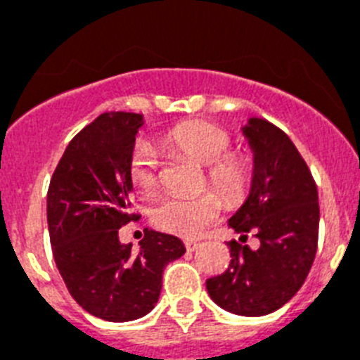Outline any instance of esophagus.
<instances>
[{"mask_svg": "<svg viewBox=\"0 0 360 360\" xmlns=\"http://www.w3.org/2000/svg\"><path fill=\"white\" fill-rule=\"evenodd\" d=\"M184 245H186V249L189 250V252H195V250L200 247L198 241H193V240H186L184 241Z\"/></svg>", "mask_w": 360, "mask_h": 360, "instance_id": "1", "label": "esophagus"}]
</instances>
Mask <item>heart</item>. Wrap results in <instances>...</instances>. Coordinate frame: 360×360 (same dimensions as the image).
<instances>
[{
  "label": "heart",
  "instance_id": "1",
  "mask_svg": "<svg viewBox=\"0 0 360 360\" xmlns=\"http://www.w3.org/2000/svg\"><path fill=\"white\" fill-rule=\"evenodd\" d=\"M164 144L205 165L209 184L231 203L247 198L254 182V164L240 151H229L231 136L214 124L187 120L164 135ZM158 151L149 142H136L129 157V178L139 191L151 195L158 187ZM224 211V198L216 191L195 196H167L151 212L157 229L180 238H196Z\"/></svg>",
  "mask_w": 360,
  "mask_h": 360
}]
</instances>
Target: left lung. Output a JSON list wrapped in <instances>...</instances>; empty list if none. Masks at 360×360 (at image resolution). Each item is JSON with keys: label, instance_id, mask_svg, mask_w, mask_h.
I'll return each instance as SVG.
<instances>
[{"label": "left lung", "instance_id": "1", "mask_svg": "<svg viewBox=\"0 0 360 360\" xmlns=\"http://www.w3.org/2000/svg\"><path fill=\"white\" fill-rule=\"evenodd\" d=\"M241 131L254 153V182L229 227L245 241L252 232L259 247L229 241L231 265L205 287L224 310L257 317L281 308L303 287L317 250L319 196L287 133L256 117Z\"/></svg>", "mask_w": 360, "mask_h": 360}]
</instances>
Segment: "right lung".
<instances>
[{
	"label": "right lung",
	"instance_id": "add662e5",
	"mask_svg": "<svg viewBox=\"0 0 360 360\" xmlns=\"http://www.w3.org/2000/svg\"><path fill=\"white\" fill-rule=\"evenodd\" d=\"M141 113L110 111L73 136L46 196L50 243L59 274L79 307L98 319L126 323L155 308L167 263L184 256L182 240L146 229L133 250L119 240L129 224V157Z\"/></svg>",
	"mask_w": 360,
	"mask_h": 360
}]
</instances>
